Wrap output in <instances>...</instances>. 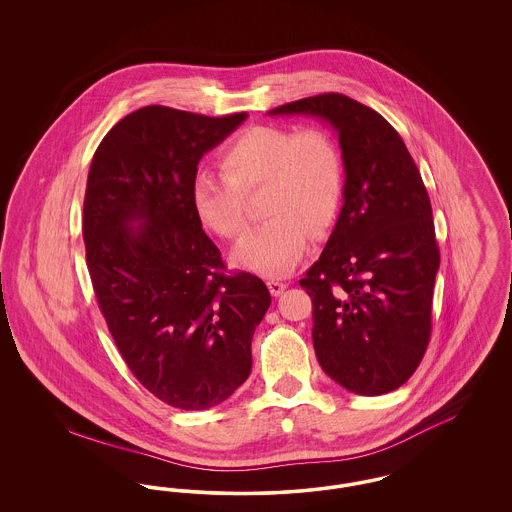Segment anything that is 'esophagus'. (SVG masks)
<instances>
[{
    "instance_id": "esophagus-1",
    "label": "esophagus",
    "mask_w": 512,
    "mask_h": 512,
    "mask_svg": "<svg viewBox=\"0 0 512 512\" xmlns=\"http://www.w3.org/2000/svg\"><path fill=\"white\" fill-rule=\"evenodd\" d=\"M267 286L268 290H270V293H272L274 297H278L280 293L284 292V290L288 288V284H286V282H282V280H268Z\"/></svg>"
}]
</instances>
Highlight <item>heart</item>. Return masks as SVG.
I'll return each instance as SVG.
<instances>
[{
    "label": "heart",
    "mask_w": 512,
    "mask_h": 512,
    "mask_svg": "<svg viewBox=\"0 0 512 512\" xmlns=\"http://www.w3.org/2000/svg\"><path fill=\"white\" fill-rule=\"evenodd\" d=\"M222 178L201 172L192 180L195 219L222 238L247 230L244 195L265 188L267 222L234 249L236 265L261 276H284L313 238L324 236L340 211L343 159L320 128L253 126L219 153Z\"/></svg>",
    "instance_id": "heart-1"
}]
</instances>
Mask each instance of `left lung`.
Returning <instances> with one entry per match:
<instances>
[{
    "label": "left lung",
    "mask_w": 512,
    "mask_h": 512,
    "mask_svg": "<svg viewBox=\"0 0 512 512\" xmlns=\"http://www.w3.org/2000/svg\"><path fill=\"white\" fill-rule=\"evenodd\" d=\"M268 115H307L338 134L345 171L338 222L299 286L313 299L322 370L359 395L397 390L430 341L439 249L430 197L397 130L341 94Z\"/></svg>",
    "instance_id": "1"
}]
</instances>
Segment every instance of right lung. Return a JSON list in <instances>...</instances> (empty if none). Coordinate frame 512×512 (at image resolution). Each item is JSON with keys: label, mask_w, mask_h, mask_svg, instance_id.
I'll use <instances>...</instances> for the list:
<instances>
[{"label": "right lung", "mask_w": 512, "mask_h": 512, "mask_svg": "<svg viewBox=\"0 0 512 512\" xmlns=\"http://www.w3.org/2000/svg\"><path fill=\"white\" fill-rule=\"evenodd\" d=\"M245 119L147 105L107 132L88 172L82 236L99 311L138 382L184 411L244 384L270 305L261 278L224 274L190 201L201 157Z\"/></svg>", "instance_id": "add662e5"}]
</instances>
